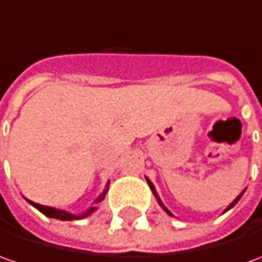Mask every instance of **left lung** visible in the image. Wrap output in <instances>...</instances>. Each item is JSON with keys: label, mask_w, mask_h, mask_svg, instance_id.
I'll return each instance as SVG.
<instances>
[{"label": "left lung", "mask_w": 262, "mask_h": 262, "mask_svg": "<svg viewBox=\"0 0 262 262\" xmlns=\"http://www.w3.org/2000/svg\"><path fill=\"white\" fill-rule=\"evenodd\" d=\"M147 179V178H146ZM147 182H148V186H150V188H151V191H153V194H155V196H156L157 198V201H159V204H160V207H162V208H163V210H165V211H166L167 214H169V216H172V213H170V211H169V210H167L166 207L163 206V203H162V201H160V198H159V195H157V192H156V189H155V186H153V184H151V182H150V181H148V179H147ZM244 192H245V191H242V194H241V195H237V198L236 200H235V201H233V203H232V204H230V206L227 207L226 208V211L227 210H229V208H232V207L235 206V204H236L237 201H239V200H241V196L244 195Z\"/></svg>", "instance_id": "left-lung-1"}]
</instances>
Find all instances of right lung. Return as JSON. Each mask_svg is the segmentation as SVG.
<instances>
[{
    "instance_id": "obj_1",
    "label": "right lung",
    "mask_w": 262,
    "mask_h": 262,
    "mask_svg": "<svg viewBox=\"0 0 262 262\" xmlns=\"http://www.w3.org/2000/svg\"><path fill=\"white\" fill-rule=\"evenodd\" d=\"M106 192H107V188H106L105 191L100 194V195L97 196V200H96V204H99V203H102V200L105 198ZM29 201V200H27ZM30 204L33 207H36L40 213H43L45 216L48 217H52V219H58V220H78V219H84V217L90 216L92 213H95L96 211V207H90L87 211H84L83 214H80V216H76V214H71V213H67L64 210H56V208H52V207H46V206H40V204H37V203H33V201H29Z\"/></svg>"
}]
</instances>
